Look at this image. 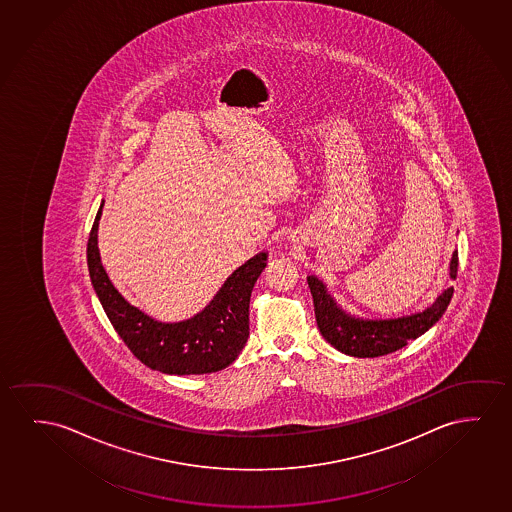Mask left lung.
I'll return each instance as SVG.
<instances>
[{
    "label": "left lung",
    "instance_id": "left-lung-1",
    "mask_svg": "<svg viewBox=\"0 0 512 512\" xmlns=\"http://www.w3.org/2000/svg\"><path fill=\"white\" fill-rule=\"evenodd\" d=\"M456 274L458 251L453 252L449 265L451 279H456ZM307 282L314 298L317 328L324 340L339 349L340 353L356 358H377L395 353L407 346L409 340L418 339L419 335L428 332L446 312L454 291L453 288L444 289L428 309L418 314L395 319H363L340 309L316 275H309Z\"/></svg>",
    "mask_w": 512,
    "mask_h": 512
}]
</instances>
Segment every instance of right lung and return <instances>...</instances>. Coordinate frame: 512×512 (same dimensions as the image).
<instances>
[{
  "label": "right lung",
  "mask_w": 512,
  "mask_h": 512,
  "mask_svg": "<svg viewBox=\"0 0 512 512\" xmlns=\"http://www.w3.org/2000/svg\"><path fill=\"white\" fill-rule=\"evenodd\" d=\"M100 210L87 242V267L112 326L131 353L163 374H212L231 365L249 339V302L254 284L267 267V252H258L226 279L212 302L179 323H161L124 300L101 265L98 251Z\"/></svg>",
  "instance_id": "add662e5"
}]
</instances>
